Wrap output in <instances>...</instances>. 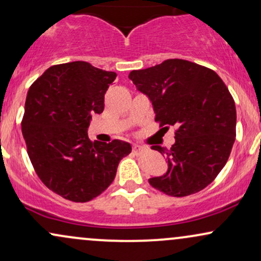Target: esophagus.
<instances>
[{
    "mask_svg": "<svg viewBox=\"0 0 261 261\" xmlns=\"http://www.w3.org/2000/svg\"><path fill=\"white\" fill-rule=\"evenodd\" d=\"M143 150H144V147L140 146V144H134L133 152L135 153V154H140V153L143 152Z\"/></svg>",
    "mask_w": 261,
    "mask_h": 261,
    "instance_id": "1",
    "label": "esophagus"
}]
</instances>
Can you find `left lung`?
Returning <instances> with one entry per match:
<instances>
[{
  "label": "left lung",
  "instance_id": "obj_1",
  "mask_svg": "<svg viewBox=\"0 0 261 261\" xmlns=\"http://www.w3.org/2000/svg\"><path fill=\"white\" fill-rule=\"evenodd\" d=\"M153 105L163 128L176 126L170 149L152 146L168 161L150 186L172 197L197 193L222 170L236 140V106L221 77L212 69L184 59L128 74Z\"/></svg>",
  "mask_w": 261,
  "mask_h": 261
}]
</instances>
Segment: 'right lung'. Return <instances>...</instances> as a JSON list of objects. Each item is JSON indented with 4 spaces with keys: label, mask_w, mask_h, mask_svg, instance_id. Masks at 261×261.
<instances>
[{
    "label": "right lung",
    "mask_w": 261,
    "mask_h": 261,
    "mask_svg": "<svg viewBox=\"0 0 261 261\" xmlns=\"http://www.w3.org/2000/svg\"><path fill=\"white\" fill-rule=\"evenodd\" d=\"M115 77L87 62H70L47 69L28 91L21 133L31 164L46 187L71 202L99 196L131 153L125 141L91 142L87 135Z\"/></svg>",
    "instance_id": "add662e5"
}]
</instances>
